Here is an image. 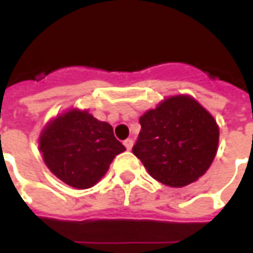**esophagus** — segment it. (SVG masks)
<instances>
[{
  "label": "esophagus",
  "mask_w": 253,
  "mask_h": 253,
  "mask_svg": "<svg viewBox=\"0 0 253 253\" xmlns=\"http://www.w3.org/2000/svg\"><path fill=\"white\" fill-rule=\"evenodd\" d=\"M132 143H134V141H132L131 138H127V139H125V141H123V145L126 146L127 150H130V149L132 148Z\"/></svg>",
  "instance_id": "34e87169"
}]
</instances>
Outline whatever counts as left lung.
<instances>
[{"instance_id": "left-lung-1", "label": "left lung", "mask_w": 253, "mask_h": 253, "mask_svg": "<svg viewBox=\"0 0 253 253\" xmlns=\"http://www.w3.org/2000/svg\"><path fill=\"white\" fill-rule=\"evenodd\" d=\"M139 123L132 153L156 180L187 186L211 165L219 138L217 122L190 96L167 99L141 116Z\"/></svg>"}]
</instances>
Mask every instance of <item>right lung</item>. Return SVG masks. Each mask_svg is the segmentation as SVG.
Masks as SVG:
<instances>
[{"label":"right lung","mask_w":253,"mask_h":253,"mask_svg":"<svg viewBox=\"0 0 253 253\" xmlns=\"http://www.w3.org/2000/svg\"><path fill=\"white\" fill-rule=\"evenodd\" d=\"M43 160L58 179L74 188H89L105 175L116 154L125 152L114 128L86 111L57 116L39 139Z\"/></svg>","instance_id":"obj_1"}]
</instances>
